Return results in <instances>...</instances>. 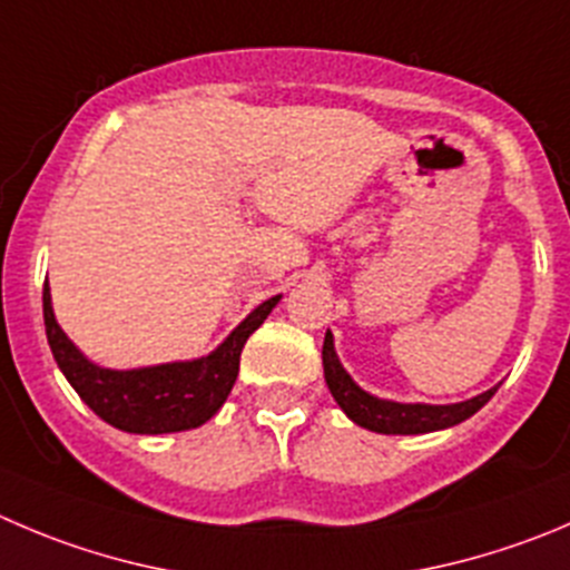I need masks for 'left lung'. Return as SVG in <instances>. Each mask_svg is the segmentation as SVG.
<instances>
[{"label":"left lung","instance_id":"obj_1","mask_svg":"<svg viewBox=\"0 0 570 570\" xmlns=\"http://www.w3.org/2000/svg\"><path fill=\"white\" fill-rule=\"evenodd\" d=\"M322 361H324V381H327L330 392H333L335 403L344 409V414L352 422H357L361 428H370L375 433H428V431H442V428H451L464 422L468 416H473L492 394L490 392L479 394L473 400H464V403L453 405H422V403H392V400H377L370 392H363L346 370L341 366L338 355L333 350V335H324L322 346Z\"/></svg>","mask_w":570,"mask_h":570}]
</instances>
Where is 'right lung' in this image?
I'll return each mask as SVG.
<instances>
[{
    "mask_svg": "<svg viewBox=\"0 0 570 570\" xmlns=\"http://www.w3.org/2000/svg\"><path fill=\"white\" fill-rule=\"evenodd\" d=\"M276 302L279 296L263 302L213 355L128 372L102 370L80 355L78 346L58 327L47 282L45 327L61 372L100 420L128 433H173L204 425L218 414L240 372L243 344L274 311Z\"/></svg>",
    "mask_w": 570,
    "mask_h": 570,
    "instance_id": "1",
    "label": "right lung"
}]
</instances>
